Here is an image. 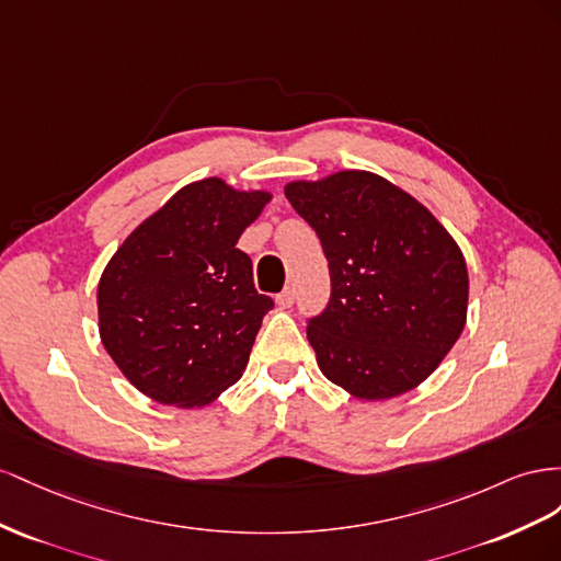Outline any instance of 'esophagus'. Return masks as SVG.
<instances>
[{
  "instance_id": "esophagus-1",
  "label": "esophagus",
  "mask_w": 561,
  "mask_h": 561,
  "mask_svg": "<svg viewBox=\"0 0 561 561\" xmlns=\"http://www.w3.org/2000/svg\"><path fill=\"white\" fill-rule=\"evenodd\" d=\"M279 308H291L294 306V289L291 286H286V289L275 298Z\"/></svg>"
}]
</instances>
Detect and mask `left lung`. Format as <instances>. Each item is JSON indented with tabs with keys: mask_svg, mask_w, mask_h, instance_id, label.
<instances>
[{
	"mask_svg": "<svg viewBox=\"0 0 561 561\" xmlns=\"http://www.w3.org/2000/svg\"><path fill=\"white\" fill-rule=\"evenodd\" d=\"M331 272V300L310 319L322 374L366 402L404 394L449 355L468 319V265L456 239L407 190L362 169L291 181Z\"/></svg>",
	"mask_w": 561,
	"mask_h": 561,
	"instance_id": "8db88e82",
	"label": "left lung"
}]
</instances>
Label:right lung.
Listing matches in <instances>:
<instances>
[{
	"mask_svg": "<svg viewBox=\"0 0 561 561\" xmlns=\"http://www.w3.org/2000/svg\"><path fill=\"white\" fill-rule=\"evenodd\" d=\"M272 199L218 175L187 183L124 239L99 282V333L136 390L199 409L242 378L272 298L239 237Z\"/></svg>",
	"mask_w": 561,
	"mask_h": 561,
	"instance_id": "add662e5",
	"label": "right lung"
}]
</instances>
